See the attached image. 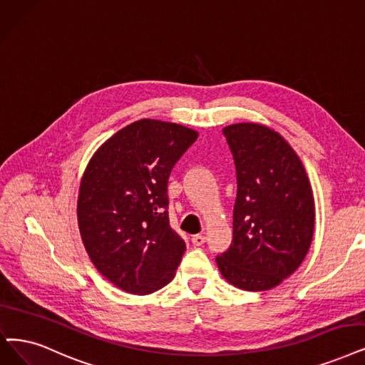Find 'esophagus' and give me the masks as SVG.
Masks as SVG:
<instances>
[{
	"label": "esophagus",
	"mask_w": 365,
	"mask_h": 365,
	"mask_svg": "<svg viewBox=\"0 0 365 365\" xmlns=\"http://www.w3.org/2000/svg\"><path fill=\"white\" fill-rule=\"evenodd\" d=\"M192 242H193L196 247L203 245V244H205V235H200V233H199V235H193V237H192Z\"/></svg>",
	"instance_id": "1"
}]
</instances>
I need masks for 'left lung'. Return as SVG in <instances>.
Listing matches in <instances>:
<instances>
[{
  "label": "left lung",
  "instance_id": "8db88e82",
  "mask_svg": "<svg viewBox=\"0 0 365 365\" xmlns=\"http://www.w3.org/2000/svg\"><path fill=\"white\" fill-rule=\"evenodd\" d=\"M237 169L233 240L215 257L225 279L242 290H268L294 274L314 230L307 173L274 130L240 123L223 128Z\"/></svg>",
  "mask_w": 365,
  "mask_h": 365
}]
</instances>
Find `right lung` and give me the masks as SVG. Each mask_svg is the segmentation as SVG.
Segmentation results:
<instances>
[{
	"mask_svg": "<svg viewBox=\"0 0 365 365\" xmlns=\"http://www.w3.org/2000/svg\"><path fill=\"white\" fill-rule=\"evenodd\" d=\"M197 139L192 128L139 120L96 151L79 188L78 223L98 272L128 294L166 286L185 252L169 225L168 180Z\"/></svg>",
	"mask_w": 365,
	"mask_h": 365,
	"instance_id": "obj_1",
	"label": "right lung"
}]
</instances>
